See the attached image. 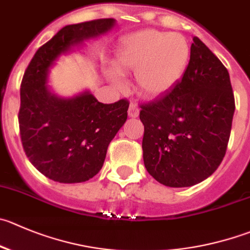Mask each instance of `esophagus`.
<instances>
[{
    "label": "esophagus",
    "mask_w": 250,
    "mask_h": 250,
    "mask_svg": "<svg viewBox=\"0 0 250 250\" xmlns=\"http://www.w3.org/2000/svg\"><path fill=\"white\" fill-rule=\"evenodd\" d=\"M127 114H129L130 118H137L140 114L139 106H137L135 103H131L129 106V111H127Z\"/></svg>",
    "instance_id": "34e87169"
}]
</instances>
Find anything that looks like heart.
I'll return each instance as SVG.
<instances>
[{"mask_svg":"<svg viewBox=\"0 0 250 250\" xmlns=\"http://www.w3.org/2000/svg\"><path fill=\"white\" fill-rule=\"evenodd\" d=\"M189 61L190 45L184 35L144 29L119 40L113 63L121 75L135 72L140 94L156 99L167 96L179 84ZM111 78L121 84L115 75Z\"/></svg>","mask_w":250,"mask_h":250,"instance_id":"b5f03b06","label":"heart"}]
</instances>
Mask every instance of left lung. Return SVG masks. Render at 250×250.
Segmentation results:
<instances>
[{
    "mask_svg": "<svg viewBox=\"0 0 250 250\" xmlns=\"http://www.w3.org/2000/svg\"><path fill=\"white\" fill-rule=\"evenodd\" d=\"M234 109L227 68L192 37L189 66L179 84L141 105L147 172L170 188L191 187L210 177L226 154Z\"/></svg>",
    "mask_w": 250,
    "mask_h": 250,
    "instance_id": "left-lung-1",
    "label": "left lung"
}]
</instances>
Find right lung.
I'll use <instances>...</instances> for the list:
<instances>
[{"label":"right lung","instance_id":"right-lung-1","mask_svg":"<svg viewBox=\"0 0 250 250\" xmlns=\"http://www.w3.org/2000/svg\"><path fill=\"white\" fill-rule=\"evenodd\" d=\"M114 18L66 25L35 52L21 85V139L30 163L54 182L72 184L93 178L106 149L127 119L129 102L97 101L89 91L63 98L47 84L59 58L110 32Z\"/></svg>","mask_w":250,"mask_h":250}]
</instances>
